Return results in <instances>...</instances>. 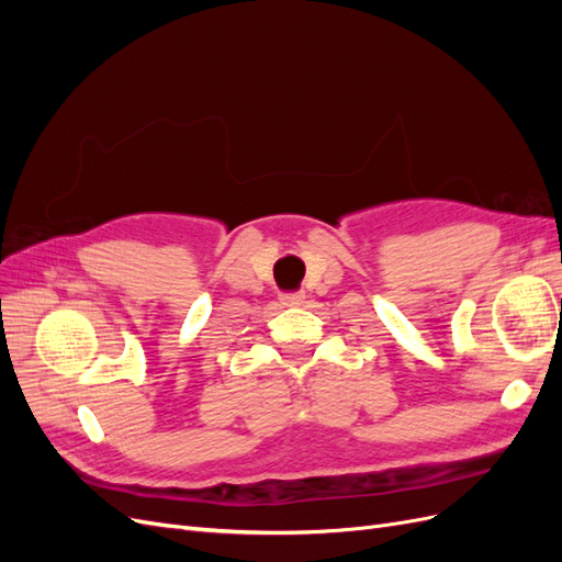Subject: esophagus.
Wrapping results in <instances>:
<instances>
[{
  "mask_svg": "<svg viewBox=\"0 0 562 562\" xmlns=\"http://www.w3.org/2000/svg\"><path fill=\"white\" fill-rule=\"evenodd\" d=\"M302 302H304V293H283L281 295V304H285V307H300Z\"/></svg>",
  "mask_w": 562,
  "mask_h": 562,
  "instance_id": "obj_1",
  "label": "esophagus"
}]
</instances>
